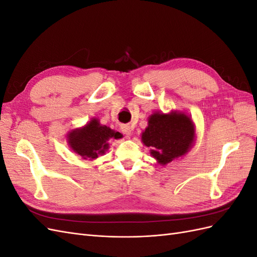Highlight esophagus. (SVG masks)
I'll use <instances>...</instances> for the list:
<instances>
[{
    "instance_id": "34e87169",
    "label": "esophagus",
    "mask_w": 257,
    "mask_h": 257,
    "mask_svg": "<svg viewBox=\"0 0 257 257\" xmlns=\"http://www.w3.org/2000/svg\"><path fill=\"white\" fill-rule=\"evenodd\" d=\"M122 132L125 135H131L132 134V130H131V127L130 126H125V127H123L122 128Z\"/></svg>"
}]
</instances>
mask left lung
<instances>
[{
    "instance_id": "8db88e82",
    "label": "left lung",
    "mask_w": 257,
    "mask_h": 257,
    "mask_svg": "<svg viewBox=\"0 0 257 257\" xmlns=\"http://www.w3.org/2000/svg\"><path fill=\"white\" fill-rule=\"evenodd\" d=\"M143 133V143L151 147V155L165 165L182 157L192 146L195 133L192 120L184 113H153Z\"/></svg>"
}]
</instances>
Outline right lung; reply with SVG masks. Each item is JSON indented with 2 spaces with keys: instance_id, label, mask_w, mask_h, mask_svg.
<instances>
[{
  "instance_id": "obj_1",
  "label": "right lung",
  "mask_w": 257,
  "mask_h": 257,
  "mask_svg": "<svg viewBox=\"0 0 257 257\" xmlns=\"http://www.w3.org/2000/svg\"><path fill=\"white\" fill-rule=\"evenodd\" d=\"M120 137L121 135L118 132L100 125L96 119H93L83 128L72 132L68 136V144L74 152L81 155L83 159L93 160L108 149L107 141Z\"/></svg>"
}]
</instances>
